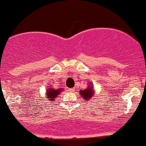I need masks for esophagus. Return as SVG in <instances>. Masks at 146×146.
Here are the masks:
<instances>
[{
    "label": "esophagus",
    "mask_w": 146,
    "mask_h": 146,
    "mask_svg": "<svg viewBox=\"0 0 146 146\" xmlns=\"http://www.w3.org/2000/svg\"><path fill=\"white\" fill-rule=\"evenodd\" d=\"M74 88H70V89H69V91H70V92H74Z\"/></svg>",
    "instance_id": "34e87169"
}]
</instances>
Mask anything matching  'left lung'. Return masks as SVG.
<instances>
[{
  "label": "left lung",
  "mask_w": 146,
  "mask_h": 146,
  "mask_svg": "<svg viewBox=\"0 0 146 146\" xmlns=\"http://www.w3.org/2000/svg\"><path fill=\"white\" fill-rule=\"evenodd\" d=\"M89 86L85 90H82L80 91V95L82 97V100H85L88 102L90 100L94 98L93 95L95 94V90H94V87L92 86V83L89 82Z\"/></svg>",
  "instance_id": "1"
}]
</instances>
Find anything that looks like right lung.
Returning <instances> with one entry per match:
<instances>
[{
  "label": "right lung",
  "mask_w": 146,
  "mask_h": 146,
  "mask_svg": "<svg viewBox=\"0 0 146 146\" xmlns=\"http://www.w3.org/2000/svg\"><path fill=\"white\" fill-rule=\"evenodd\" d=\"M63 90V88L61 89H57L55 90L54 88H53L52 87L48 86V88H47L46 90V98H48L47 100L46 101H54L56 100L55 98L58 96V94H60V92Z\"/></svg>",
  "instance_id": "obj_1"
}]
</instances>
